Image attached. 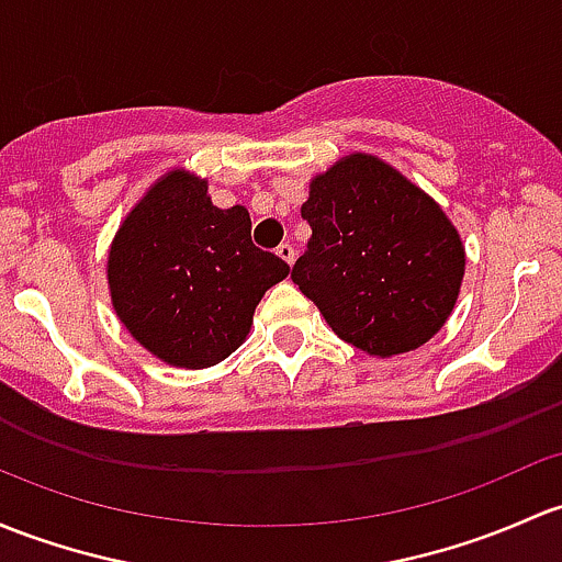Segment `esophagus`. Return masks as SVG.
Segmentation results:
<instances>
[{
  "label": "esophagus",
  "mask_w": 562,
  "mask_h": 562,
  "mask_svg": "<svg viewBox=\"0 0 562 562\" xmlns=\"http://www.w3.org/2000/svg\"><path fill=\"white\" fill-rule=\"evenodd\" d=\"M277 256H280L282 261H285V263H293V261H296V250H293L291 241H282V245L277 247Z\"/></svg>",
  "instance_id": "34e87169"
}]
</instances>
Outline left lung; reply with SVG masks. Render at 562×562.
<instances>
[{"label": "left lung", "instance_id": "left-lung-1", "mask_svg": "<svg viewBox=\"0 0 562 562\" xmlns=\"http://www.w3.org/2000/svg\"><path fill=\"white\" fill-rule=\"evenodd\" d=\"M301 217L312 236L291 280L339 339L390 358L445 326L463 280V245L406 177L356 153L312 180Z\"/></svg>", "mask_w": 562, "mask_h": 562}]
</instances>
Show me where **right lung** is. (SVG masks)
<instances>
[{
  "mask_svg": "<svg viewBox=\"0 0 562 562\" xmlns=\"http://www.w3.org/2000/svg\"><path fill=\"white\" fill-rule=\"evenodd\" d=\"M291 266L252 245L245 206L217 210L206 182L172 172L150 188L112 241V306L142 347L180 369L221 363Z\"/></svg>",
  "mask_w": 562,
  "mask_h": 562,
  "instance_id": "1",
  "label": "right lung"
}]
</instances>
